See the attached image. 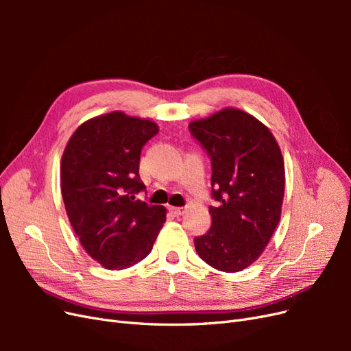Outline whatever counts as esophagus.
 <instances>
[{"mask_svg":"<svg viewBox=\"0 0 351 351\" xmlns=\"http://www.w3.org/2000/svg\"><path fill=\"white\" fill-rule=\"evenodd\" d=\"M169 210L173 212V214L176 215V217H180V215H183V214H186V208H174V206H169L168 208Z\"/></svg>","mask_w":351,"mask_h":351,"instance_id":"1","label":"esophagus"}]
</instances>
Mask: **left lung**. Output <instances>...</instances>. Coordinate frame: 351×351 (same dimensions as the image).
Wrapping results in <instances>:
<instances>
[{
  "instance_id": "left-lung-1",
  "label": "left lung",
  "mask_w": 351,
  "mask_h": 351,
  "mask_svg": "<svg viewBox=\"0 0 351 351\" xmlns=\"http://www.w3.org/2000/svg\"><path fill=\"white\" fill-rule=\"evenodd\" d=\"M212 164V226L195 239L200 259L222 272L256 261L281 218L284 158L274 134L246 111L224 108L189 124Z\"/></svg>"
}]
</instances>
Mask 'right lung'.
Wrapping results in <instances>:
<instances>
[{
    "label": "right lung",
    "mask_w": 351,
    "mask_h": 351,
    "mask_svg": "<svg viewBox=\"0 0 351 351\" xmlns=\"http://www.w3.org/2000/svg\"><path fill=\"white\" fill-rule=\"evenodd\" d=\"M156 123L112 111L84 121L61 158V195L83 249L105 269H125L151 253L167 209L136 200L143 145Z\"/></svg>",
    "instance_id": "1"
}]
</instances>
